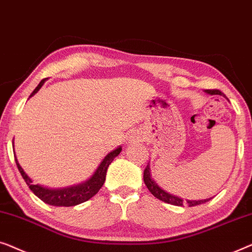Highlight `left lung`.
I'll return each instance as SVG.
<instances>
[{"label":"left lung","mask_w":252,"mask_h":252,"mask_svg":"<svg viewBox=\"0 0 252 252\" xmlns=\"http://www.w3.org/2000/svg\"><path fill=\"white\" fill-rule=\"evenodd\" d=\"M207 92H208V94H220V91L216 90V89L207 90ZM144 183H145V185L147 186L148 190H150V192L153 194L155 197L158 198V200H161V201L165 202V203H169V204L178 205V207H180V205L183 207V205H184L183 198L172 195V194L166 193L165 190H163L161 187L158 186V184L151 178L150 165H148V163H147V166L144 170ZM209 200H210V198H207V200H200V201H189H189H187V204H189V207H195V205L205 203V202H208Z\"/></svg>","instance_id":"obj_1"}]
</instances>
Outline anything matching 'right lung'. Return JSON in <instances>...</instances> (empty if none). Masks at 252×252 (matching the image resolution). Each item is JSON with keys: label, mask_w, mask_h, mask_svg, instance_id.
Masks as SVG:
<instances>
[{"label": "right lung", "mask_w": 252, "mask_h": 252, "mask_svg": "<svg viewBox=\"0 0 252 252\" xmlns=\"http://www.w3.org/2000/svg\"><path fill=\"white\" fill-rule=\"evenodd\" d=\"M45 80L43 79L38 83V86L35 88V90L32 92L30 97L34 95L36 92L41 89V87L43 86V83L45 82ZM122 147L120 146L116 150L112 151L111 153H108L106 155L104 160L101 161L100 164L95 170L94 175H92L91 178L87 182H84L82 184H79L76 186H70L67 187V189H48V187H43L40 185H33V182L32 179L28 177L25 171L21 168L20 164L16 160V164L18 166L19 172L23 176V178L25 182H26L27 186L30 187V189L33 192L35 195H36L38 198H41L44 203H48L50 205H56V207H73V205H77L80 203H83L91 198L92 196H94L95 194L99 192V189H101V186L104 185L105 183V178H106V171H107L108 165L111 164L112 161L118 157V155L121 153Z\"/></svg>", "instance_id": "add662e5"}]
</instances>
